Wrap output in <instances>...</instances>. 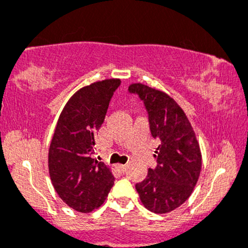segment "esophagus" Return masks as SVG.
Returning a JSON list of instances; mask_svg holds the SVG:
<instances>
[{
    "instance_id": "1",
    "label": "esophagus",
    "mask_w": 248,
    "mask_h": 248,
    "mask_svg": "<svg viewBox=\"0 0 248 248\" xmlns=\"http://www.w3.org/2000/svg\"><path fill=\"white\" fill-rule=\"evenodd\" d=\"M117 167H118V170H119L124 171V170H125V167H126V165H118Z\"/></svg>"
}]
</instances>
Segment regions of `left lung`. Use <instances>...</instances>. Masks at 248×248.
I'll use <instances>...</instances> for the list:
<instances>
[{
    "instance_id": "1",
    "label": "left lung",
    "mask_w": 248,
    "mask_h": 248,
    "mask_svg": "<svg viewBox=\"0 0 248 248\" xmlns=\"http://www.w3.org/2000/svg\"><path fill=\"white\" fill-rule=\"evenodd\" d=\"M129 93L142 101L151 135L159 141L156 167L148 168L146 179L136 189L148 210L170 212L189 199L196 186L202 166L200 145L187 116L170 96L141 83L131 84Z\"/></svg>"
}]
</instances>
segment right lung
<instances>
[{
    "label": "right lung",
    "mask_w": 248,
    "mask_h": 248,
    "mask_svg": "<svg viewBox=\"0 0 248 248\" xmlns=\"http://www.w3.org/2000/svg\"><path fill=\"white\" fill-rule=\"evenodd\" d=\"M119 86L121 80L110 78L78 90L55 126L48 151L49 176L60 199L78 212H90L103 204L115 181L94 154L95 135Z\"/></svg>",
    "instance_id": "add662e5"
}]
</instances>
